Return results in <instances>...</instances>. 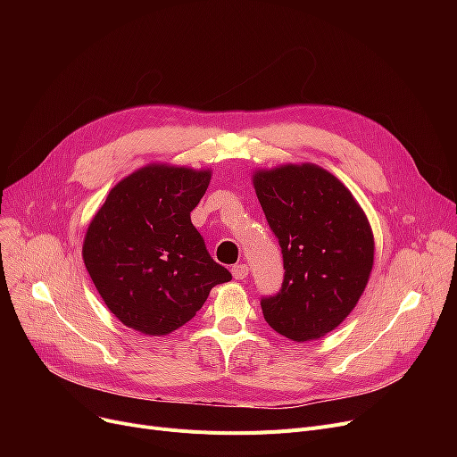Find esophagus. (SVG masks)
<instances>
[{
  "label": "esophagus",
  "mask_w": 457,
  "mask_h": 457,
  "mask_svg": "<svg viewBox=\"0 0 457 457\" xmlns=\"http://www.w3.org/2000/svg\"><path fill=\"white\" fill-rule=\"evenodd\" d=\"M231 274L235 279H245L248 276V267L246 265H235L231 269Z\"/></svg>",
  "instance_id": "esophagus-1"
}]
</instances>
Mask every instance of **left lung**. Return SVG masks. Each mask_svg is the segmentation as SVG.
<instances>
[{"instance_id": "left-lung-1", "label": "left lung", "mask_w": 457, "mask_h": 457, "mask_svg": "<svg viewBox=\"0 0 457 457\" xmlns=\"http://www.w3.org/2000/svg\"><path fill=\"white\" fill-rule=\"evenodd\" d=\"M262 212L283 255V283L261 298L265 320L293 341L337 328L365 291L374 238L352 192L315 164H287L253 176Z\"/></svg>"}]
</instances>
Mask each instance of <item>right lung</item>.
<instances>
[{
	"label": "right lung",
	"mask_w": 457,
	"mask_h": 457,
	"mask_svg": "<svg viewBox=\"0 0 457 457\" xmlns=\"http://www.w3.org/2000/svg\"><path fill=\"white\" fill-rule=\"evenodd\" d=\"M209 170L152 164L120 181L92 219L85 267L111 313L128 328L166 335L231 279L190 222Z\"/></svg>",
	"instance_id": "right-lung-1"
}]
</instances>
